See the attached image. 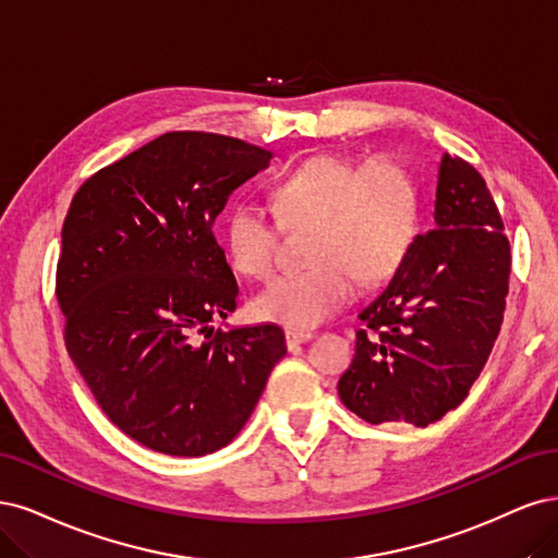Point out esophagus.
<instances>
[{
    "mask_svg": "<svg viewBox=\"0 0 558 558\" xmlns=\"http://www.w3.org/2000/svg\"><path fill=\"white\" fill-rule=\"evenodd\" d=\"M284 336H287V345L294 348V345H301V343H308V340L313 338V331H305V329H287Z\"/></svg>",
    "mask_w": 558,
    "mask_h": 558,
    "instance_id": "esophagus-1",
    "label": "esophagus"
}]
</instances>
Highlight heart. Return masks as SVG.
<instances>
[{
	"instance_id": "b5f03b06",
	"label": "heart",
	"mask_w": 558,
	"mask_h": 558,
	"mask_svg": "<svg viewBox=\"0 0 558 558\" xmlns=\"http://www.w3.org/2000/svg\"><path fill=\"white\" fill-rule=\"evenodd\" d=\"M276 204L290 220H317L308 268L282 271L255 296V315L292 329L329 319L364 284L399 271L417 233V187L391 157L366 165L348 155L303 159L276 183ZM280 225L262 202L243 199L225 222L231 266L264 278L278 259Z\"/></svg>"
}]
</instances>
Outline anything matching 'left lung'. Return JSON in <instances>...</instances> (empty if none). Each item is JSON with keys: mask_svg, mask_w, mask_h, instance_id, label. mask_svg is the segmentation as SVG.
<instances>
[{"mask_svg": "<svg viewBox=\"0 0 558 558\" xmlns=\"http://www.w3.org/2000/svg\"><path fill=\"white\" fill-rule=\"evenodd\" d=\"M510 243L484 178L440 157L434 229L420 233L380 296L359 313L338 397L371 424L428 426L463 403L496 343Z\"/></svg>", "mask_w": 558, "mask_h": 558, "instance_id": "8db88e82", "label": "left lung"}]
</instances>
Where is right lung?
Segmentation results:
<instances>
[{"label": "right lung", "instance_id": "1", "mask_svg": "<svg viewBox=\"0 0 558 558\" xmlns=\"http://www.w3.org/2000/svg\"><path fill=\"white\" fill-rule=\"evenodd\" d=\"M268 161L239 138L169 132L69 206L58 262L69 356L106 417L155 452L229 445L287 354L278 325L213 327L239 303L215 218Z\"/></svg>", "mask_w": 558, "mask_h": 558}]
</instances>
